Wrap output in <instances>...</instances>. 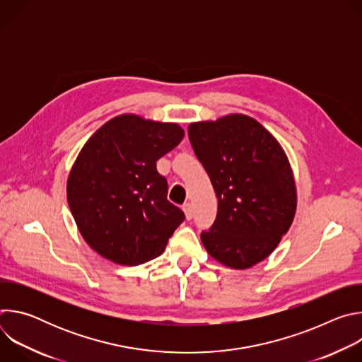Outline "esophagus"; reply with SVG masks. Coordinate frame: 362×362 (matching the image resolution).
I'll return each instance as SVG.
<instances>
[{
	"mask_svg": "<svg viewBox=\"0 0 362 362\" xmlns=\"http://www.w3.org/2000/svg\"><path fill=\"white\" fill-rule=\"evenodd\" d=\"M182 209H183V212H185V215H186L187 219H192V218H193V206H192V203H185Z\"/></svg>",
	"mask_w": 362,
	"mask_h": 362,
	"instance_id": "esophagus-1",
	"label": "esophagus"
}]
</instances>
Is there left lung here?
Masks as SVG:
<instances>
[{
  "label": "left lung",
  "instance_id": "obj_1",
  "mask_svg": "<svg viewBox=\"0 0 362 362\" xmlns=\"http://www.w3.org/2000/svg\"><path fill=\"white\" fill-rule=\"evenodd\" d=\"M218 197V215L200 235L225 267L246 269L268 257L292 225L296 187L278 140L255 119L229 115L187 129Z\"/></svg>",
  "mask_w": 362,
  "mask_h": 362
}]
</instances>
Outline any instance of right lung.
Here are the masks:
<instances>
[{
    "instance_id": "1",
    "label": "right lung",
    "mask_w": 362,
    "mask_h": 362,
    "mask_svg": "<svg viewBox=\"0 0 362 362\" xmlns=\"http://www.w3.org/2000/svg\"><path fill=\"white\" fill-rule=\"evenodd\" d=\"M185 132L176 123L122 115L83 146L67 180V200L84 240L119 265L159 256L185 214L168 200L156 162Z\"/></svg>"
}]
</instances>
